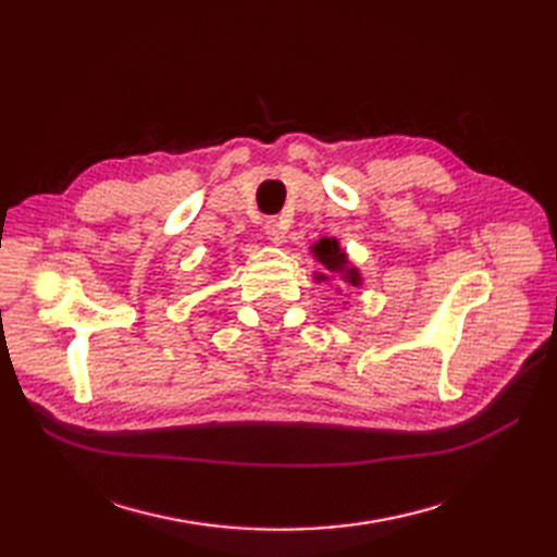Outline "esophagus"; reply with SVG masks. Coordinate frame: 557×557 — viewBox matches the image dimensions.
Wrapping results in <instances>:
<instances>
[{
  "instance_id": "34e87169",
  "label": "esophagus",
  "mask_w": 557,
  "mask_h": 557,
  "mask_svg": "<svg viewBox=\"0 0 557 557\" xmlns=\"http://www.w3.org/2000/svg\"><path fill=\"white\" fill-rule=\"evenodd\" d=\"M264 234L272 244H283L285 242V227L276 221V218H272V221L264 223Z\"/></svg>"
}]
</instances>
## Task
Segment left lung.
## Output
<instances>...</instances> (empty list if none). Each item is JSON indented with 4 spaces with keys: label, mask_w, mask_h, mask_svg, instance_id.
<instances>
[{
    "label": "left lung",
    "mask_w": 557,
    "mask_h": 557,
    "mask_svg": "<svg viewBox=\"0 0 557 557\" xmlns=\"http://www.w3.org/2000/svg\"><path fill=\"white\" fill-rule=\"evenodd\" d=\"M313 252H315V258L323 262V267L327 269V274L330 272L332 274H342V278L346 283H350V285H356V288L362 283L358 269L356 267H348L346 252L339 248V242H336V239L323 237L313 246ZM327 274H315V278L318 281H327Z\"/></svg>",
    "instance_id": "left-lung-1"
}]
</instances>
